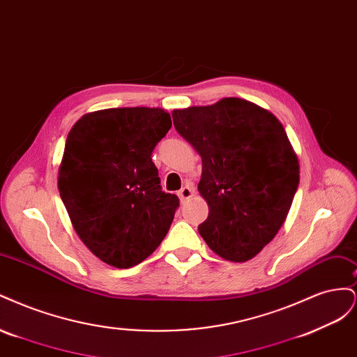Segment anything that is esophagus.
<instances>
[{
    "label": "esophagus",
    "instance_id": "obj_1",
    "mask_svg": "<svg viewBox=\"0 0 357 357\" xmlns=\"http://www.w3.org/2000/svg\"><path fill=\"white\" fill-rule=\"evenodd\" d=\"M193 193H195V189H193L192 186H185V188H181L180 189V192H178V198H180V201L181 202H185V201H188V199H190L192 197H193Z\"/></svg>",
    "mask_w": 357,
    "mask_h": 357
}]
</instances>
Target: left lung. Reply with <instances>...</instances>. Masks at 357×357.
I'll return each mask as SVG.
<instances>
[{
    "label": "left lung",
    "mask_w": 357,
    "mask_h": 357,
    "mask_svg": "<svg viewBox=\"0 0 357 357\" xmlns=\"http://www.w3.org/2000/svg\"><path fill=\"white\" fill-rule=\"evenodd\" d=\"M172 121L202 159L198 190L208 218L201 236L226 261H250L283 226L299 185L283 125L241 98L174 110Z\"/></svg>",
    "instance_id": "left-lung-1"
}]
</instances>
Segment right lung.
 Wrapping results in <instances>:
<instances>
[{
    "instance_id": "add662e5",
    "label": "right lung",
    "mask_w": 357,
    "mask_h": 357,
    "mask_svg": "<svg viewBox=\"0 0 357 357\" xmlns=\"http://www.w3.org/2000/svg\"><path fill=\"white\" fill-rule=\"evenodd\" d=\"M162 109L123 107L82 116L68 132L58 189L79 238L102 262L131 268L165 238L178 198L152 162L171 128Z\"/></svg>"
}]
</instances>
